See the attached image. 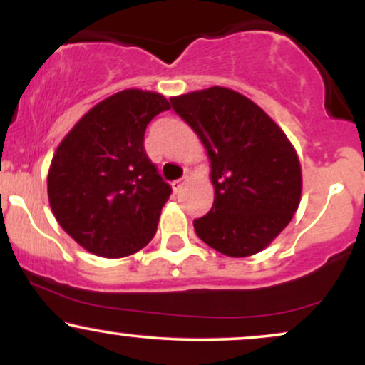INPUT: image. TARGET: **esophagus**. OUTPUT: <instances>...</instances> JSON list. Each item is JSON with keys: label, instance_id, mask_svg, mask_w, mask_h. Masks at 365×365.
I'll return each mask as SVG.
<instances>
[{"label": "esophagus", "instance_id": "1", "mask_svg": "<svg viewBox=\"0 0 365 365\" xmlns=\"http://www.w3.org/2000/svg\"><path fill=\"white\" fill-rule=\"evenodd\" d=\"M183 185H185V180H175V182L171 183V188H173L175 194H178V192L183 188Z\"/></svg>", "mask_w": 365, "mask_h": 365}]
</instances>
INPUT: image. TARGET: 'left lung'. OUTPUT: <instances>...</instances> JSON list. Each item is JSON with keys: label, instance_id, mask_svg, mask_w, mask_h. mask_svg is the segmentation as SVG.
<instances>
[{"label": "left lung", "instance_id": "obj_1", "mask_svg": "<svg viewBox=\"0 0 365 365\" xmlns=\"http://www.w3.org/2000/svg\"><path fill=\"white\" fill-rule=\"evenodd\" d=\"M170 103L211 161L215 204L194 221L195 233L228 257L261 252L299 209L302 170L295 148L262 108L237 91L215 86Z\"/></svg>", "mask_w": 365, "mask_h": 365}]
</instances>
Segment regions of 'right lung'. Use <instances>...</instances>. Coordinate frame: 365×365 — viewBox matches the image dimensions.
Instances as JSON below:
<instances>
[{"label":"right lung","instance_id":"obj_1","mask_svg":"<svg viewBox=\"0 0 365 365\" xmlns=\"http://www.w3.org/2000/svg\"><path fill=\"white\" fill-rule=\"evenodd\" d=\"M170 110L165 96L125 89L91 108L60 142L48 171L56 221L99 257L139 252L154 237L171 187L144 150L149 121Z\"/></svg>","mask_w":365,"mask_h":365}]
</instances>
